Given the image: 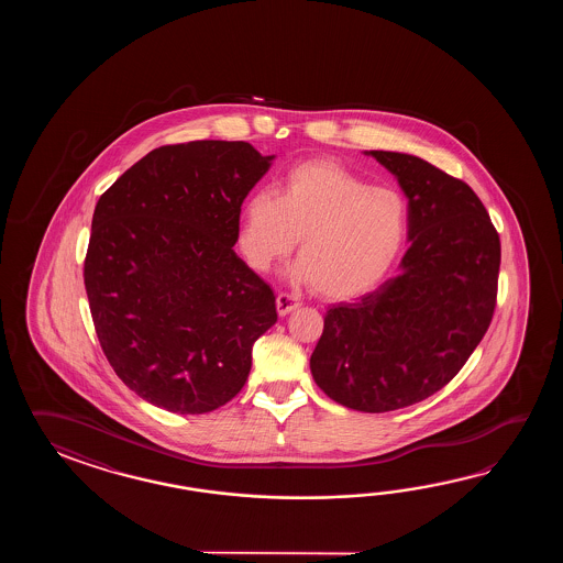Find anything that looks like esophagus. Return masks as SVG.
<instances>
[{
    "instance_id": "obj_1",
    "label": "esophagus",
    "mask_w": 563,
    "mask_h": 563,
    "mask_svg": "<svg viewBox=\"0 0 563 563\" xmlns=\"http://www.w3.org/2000/svg\"><path fill=\"white\" fill-rule=\"evenodd\" d=\"M277 313L279 316H287L289 311L296 310L301 306V301H299L296 296H291V294H279L276 298Z\"/></svg>"
}]
</instances>
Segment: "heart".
<instances>
[{"mask_svg":"<svg viewBox=\"0 0 563 563\" xmlns=\"http://www.w3.org/2000/svg\"><path fill=\"white\" fill-rule=\"evenodd\" d=\"M408 205L334 161L291 168L274 195L260 191L241 211L240 247L255 272L286 260L299 238L296 274L323 298L347 299L376 286L400 252Z\"/></svg>","mask_w":563,"mask_h":563,"instance_id":"b5f03b06","label":"heart"}]
</instances>
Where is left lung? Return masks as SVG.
I'll list each match as a JSON object with an SVG mask.
<instances>
[{"instance_id": "obj_1", "label": "left lung", "mask_w": 563, "mask_h": 563, "mask_svg": "<svg viewBox=\"0 0 563 563\" xmlns=\"http://www.w3.org/2000/svg\"><path fill=\"white\" fill-rule=\"evenodd\" d=\"M408 197L400 272L325 311L313 380L342 407L390 412L451 383L489 330L501 241L465 180L419 156L371 151Z\"/></svg>"}]
</instances>
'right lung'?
<instances>
[{
  "mask_svg": "<svg viewBox=\"0 0 563 563\" xmlns=\"http://www.w3.org/2000/svg\"><path fill=\"white\" fill-rule=\"evenodd\" d=\"M274 156L245 141L151 151L100 195L85 257L96 335L122 383L203 415L240 393L274 289L233 252L243 199Z\"/></svg>",
  "mask_w": 563,
  "mask_h": 563,
  "instance_id": "add662e5",
  "label": "right lung"
}]
</instances>
